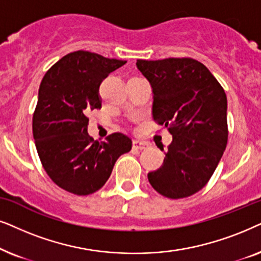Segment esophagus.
Wrapping results in <instances>:
<instances>
[{
    "label": "esophagus",
    "mask_w": 261,
    "mask_h": 261,
    "mask_svg": "<svg viewBox=\"0 0 261 261\" xmlns=\"http://www.w3.org/2000/svg\"><path fill=\"white\" fill-rule=\"evenodd\" d=\"M133 148L135 150H145V149L149 148V144L147 142H142V141H134L133 143Z\"/></svg>",
    "instance_id": "esophagus-1"
}]
</instances>
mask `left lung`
<instances>
[{"mask_svg":"<svg viewBox=\"0 0 261 261\" xmlns=\"http://www.w3.org/2000/svg\"><path fill=\"white\" fill-rule=\"evenodd\" d=\"M152 88V117L173 136L150 185L172 199L190 197L209 181L227 147V95L205 65L192 58L137 60Z\"/></svg>","mask_w":261,"mask_h":261,"instance_id":"obj_1","label":"left lung"}]
</instances>
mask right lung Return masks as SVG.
I'll use <instances>...</instances> for the list:
<instances>
[{
    "mask_svg": "<svg viewBox=\"0 0 261 261\" xmlns=\"http://www.w3.org/2000/svg\"><path fill=\"white\" fill-rule=\"evenodd\" d=\"M126 61L88 51L65 55L41 80L33 114V137L45 172L68 192L87 196L105 185L133 142L116 133L98 142L89 136L88 114L101 107L99 87Z\"/></svg>",
    "mask_w": 261,
    "mask_h": 261,
    "instance_id": "obj_1",
    "label": "right lung"
}]
</instances>
